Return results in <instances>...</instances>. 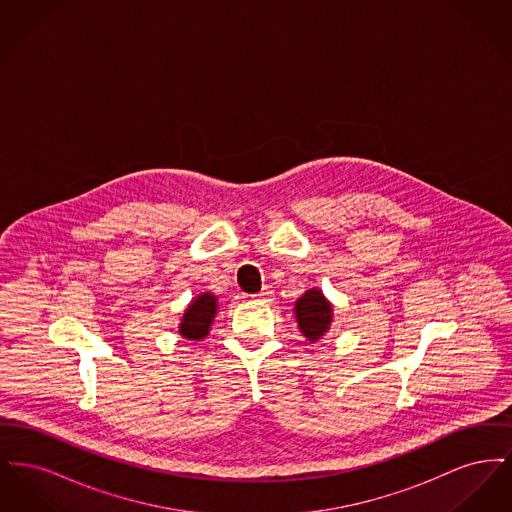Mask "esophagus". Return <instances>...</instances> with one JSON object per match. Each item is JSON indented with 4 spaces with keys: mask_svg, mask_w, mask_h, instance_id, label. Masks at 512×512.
Returning a JSON list of instances; mask_svg holds the SVG:
<instances>
[{
    "mask_svg": "<svg viewBox=\"0 0 512 512\" xmlns=\"http://www.w3.org/2000/svg\"><path fill=\"white\" fill-rule=\"evenodd\" d=\"M253 297L259 299V301H270V299H272V290H270V288H263L261 292L255 293Z\"/></svg>",
    "mask_w": 512,
    "mask_h": 512,
    "instance_id": "obj_1",
    "label": "esophagus"
}]
</instances>
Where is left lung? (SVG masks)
I'll list each match as a JSON object with an SVG mask.
<instances>
[{"label": "left lung", "mask_w": 512, "mask_h": 512, "mask_svg": "<svg viewBox=\"0 0 512 512\" xmlns=\"http://www.w3.org/2000/svg\"><path fill=\"white\" fill-rule=\"evenodd\" d=\"M295 317L305 338L317 341L332 322V305L318 290H309L295 303Z\"/></svg>", "instance_id": "left-lung-1"}]
</instances>
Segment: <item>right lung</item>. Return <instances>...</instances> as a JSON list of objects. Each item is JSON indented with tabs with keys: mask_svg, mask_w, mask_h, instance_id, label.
<instances>
[{
	"mask_svg": "<svg viewBox=\"0 0 512 512\" xmlns=\"http://www.w3.org/2000/svg\"><path fill=\"white\" fill-rule=\"evenodd\" d=\"M215 313H217V297L211 293L199 295L184 313L182 324H180V334L188 340L205 338Z\"/></svg>",
	"mask_w": 512,
	"mask_h": 512,
	"instance_id": "obj_1",
	"label": "right lung"
}]
</instances>
